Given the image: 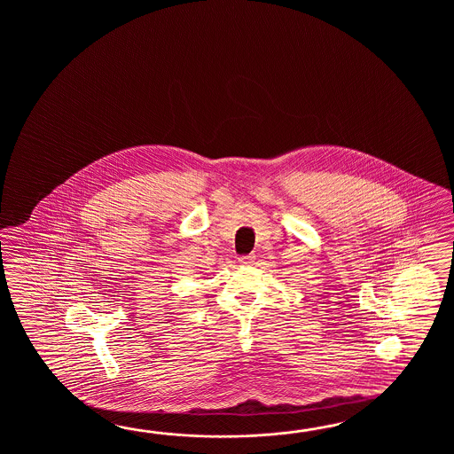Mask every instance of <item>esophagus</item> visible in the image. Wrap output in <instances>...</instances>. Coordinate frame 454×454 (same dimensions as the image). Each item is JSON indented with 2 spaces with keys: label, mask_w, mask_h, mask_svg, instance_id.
<instances>
[{
  "label": "esophagus",
  "mask_w": 454,
  "mask_h": 454,
  "mask_svg": "<svg viewBox=\"0 0 454 454\" xmlns=\"http://www.w3.org/2000/svg\"><path fill=\"white\" fill-rule=\"evenodd\" d=\"M240 264L243 266H251L253 262H254V254H245V256H240Z\"/></svg>",
  "instance_id": "esophagus-1"
}]
</instances>
